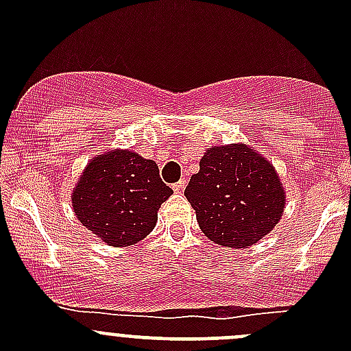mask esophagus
Instances as JSON below:
<instances>
[{
	"label": "esophagus",
	"instance_id": "34e87169",
	"mask_svg": "<svg viewBox=\"0 0 351 351\" xmlns=\"http://www.w3.org/2000/svg\"><path fill=\"white\" fill-rule=\"evenodd\" d=\"M185 186H186V178H182L180 182H176L175 185H173V190H175V192H183Z\"/></svg>",
	"mask_w": 351,
	"mask_h": 351
}]
</instances>
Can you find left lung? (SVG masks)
<instances>
[{
	"label": "left lung",
	"instance_id": "left-lung-1",
	"mask_svg": "<svg viewBox=\"0 0 351 351\" xmlns=\"http://www.w3.org/2000/svg\"><path fill=\"white\" fill-rule=\"evenodd\" d=\"M185 197L202 232L236 250L265 238L285 208V190L274 165L244 144L208 147Z\"/></svg>",
	"mask_w": 351,
	"mask_h": 351
}]
</instances>
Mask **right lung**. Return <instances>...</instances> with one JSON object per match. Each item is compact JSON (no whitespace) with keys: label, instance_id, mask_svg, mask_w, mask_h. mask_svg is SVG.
<instances>
[{"label":"right lung","instance_id":"add662e5","mask_svg":"<svg viewBox=\"0 0 351 351\" xmlns=\"http://www.w3.org/2000/svg\"><path fill=\"white\" fill-rule=\"evenodd\" d=\"M171 193L153 159L113 149L88 162L71 200L84 228L120 247L136 244L153 231L159 207Z\"/></svg>","mask_w":351,"mask_h":351}]
</instances>
